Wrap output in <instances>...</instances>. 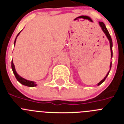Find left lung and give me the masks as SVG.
<instances>
[{
    "instance_id": "left-lung-1",
    "label": "left lung",
    "mask_w": 124,
    "mask_h": 124,
    "mask_svg": "<svg viewBox=\"0 0 124 124\" xmlns=\"http://www.w3.org/2000/svg\"><path fill=\"white\" fill-rule=\"evenodd\" d=\"M99 25H100L101 28L102 30L103 31V32L104 33L105 35H106V36L107 37V39L109 40V43H110V53H111V58H112V38H111V37H110V34H109V31H108V30H107V28L106 27V25H105V24L103 22H99ZM111 66H112V62H110V70H109V72L107 73V75L106 76L104 77V78L102 80H101L100 82H99L98 84H97V86H99L100 84H101L102 83H103V82L104 81L105 79H106V78L107 77V76H108V74H109V72H110V69H111Z\"/></svg>"
}]
</instances>
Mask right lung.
Segmentation results:
<instances>
[{"mask_svg": "<svg viewBox=\"0 0 124 124\" xmlns=\"http://www.w3.org/2000/svg\"><path fill=\"white\" fill-rule=\"evenodd\" d=\"M21 32V31H20L19 33H18L17 35V37L15 38V41H14V45H15V43H16V40H17V38L18 35H19L20 33ZM12 71H13V73H14V75H15V78L17 79V80L20 83H21L22 84L24 85V86H28V87H35V86H37V83L35 82L34 81H29V80H27V79H24L23 78L21 77L20 76L18 75V73H17L16 71V70H15V65H14V63H13V60L12 61Z\"/></svg>", "mask_w": 124, "mask_h": 124, "instance_id": "right-lung-1", "label": "right lung"}]
</instances>
